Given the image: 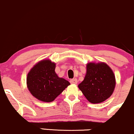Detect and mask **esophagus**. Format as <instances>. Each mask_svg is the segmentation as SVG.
Returning a JSON list of instances; mask_svg holds the SVG:
<instances>
[{"mask_svg":"<svg viewBox=\"0 0 134 134\" xmlns=\"http://www.w3.org/2000/svg\"><path fill=\"white\" fill-rule=\"evenodd\" d=\"M70 83L72 84H76L77 83V79H72L70 80Z\"/></svg>","mask_w":134,"mask_h":134,"instance_id":"1","label":"esophagus"}]
</instances>
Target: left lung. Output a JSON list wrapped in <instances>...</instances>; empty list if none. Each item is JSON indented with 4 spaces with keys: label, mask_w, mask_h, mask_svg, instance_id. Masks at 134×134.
<instances>
[{
    "label": "left lung",
    "mask_w": 134,
    "mask_h": 134,
    "mask_svg": "<svg viewBox=\"0 0 134 134\" xmlns=\"http://www.w3.org/2000/svg\"><path fill=\"white\" fill-rule=\"evenodd\" d=\"M84 81L78 85L88 102L99 103L105 101L113 93L116 86L114 72L103 62L87 64Z\"/></svg>",
    "instance_id": "8db88e82"
}]
</instances>
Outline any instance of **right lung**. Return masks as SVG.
<instances>
[{
  "label": "right lung",
  "instance_id": "right-lung-1",
  "mask_svg": "<svg viewBox=\"0 0 134 134\" xmlns=\"http://www.w3.org/2000/svg\"><path fill=\"white\" fill-rule=\"evenodd\" d=\"M56 64L50 60L40 61L31 68L26 83L31 94L44 102L55 100L69 85L68 81L59 77L55 72Z\"/></svg>",
  "mask_w": 134,
  "mask_h": 134
}]
</instances>
